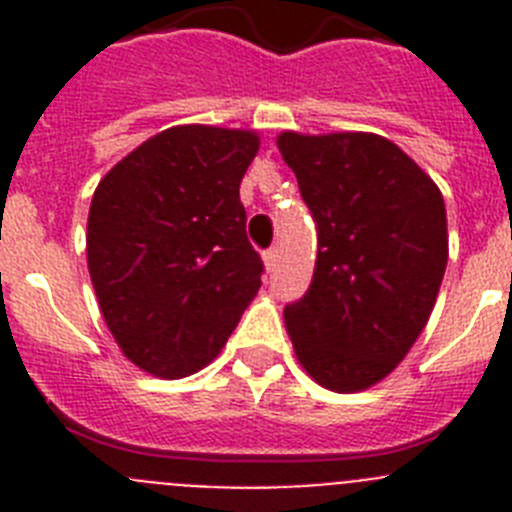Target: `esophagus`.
<instances>
[{
    "label": "esophagus",
    "instance_id": "esophagus-1",
    "mask_svg": "<svg viewBox=\"0 0 512 512\" xmlns=\"http://www.w3.org/2000/svg\"><path fill=\"white\" fill-rule=\"evenodd\" d=\"M261 259H264L266 271H271L274 269V264H277V251H274V248H269V251H264V256H261Z\"/></svg>",
    "mask_w": 512,
    "mask_h": 512
}]
</instances>
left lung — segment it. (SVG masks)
Wrapping results in <instances>:
<instances>
[{
    "label": "left lung",
    "instance_id": "8db88e82",
    "mask_svg": "<svg viewBox=\"0 0 512 512\" xmlns=\"http://www.w3.org/2000/svg\"><path fill=\"white\" fill-rule=\"evenodd\" d=\"M318 223L307 295L284 310L300 366L320 387L364 392L397 369L436 305L449 261L441 189L377 133L277 135Z\"/></svg>",
    "mask_w": 512,
    "mask_h": 512
}]
</instances>
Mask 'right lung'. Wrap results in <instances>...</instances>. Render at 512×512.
<instances>
[{
    "instance_id": "1",
    "label": "right lung",
    "mask_w": 512,
    "mask_h": 512,
    "mask_svg": "<svg viewBox=\"0 0 512 512\" xmlns=\"http://www.w3.org/2000/svg\"><path fill=\"white\" fill-rule=\"evenodd\" d=\"M256 130L174 125L117 161L97 184L87 266L125 359L161 379L210 364L261 287L246 238L241 179Z\"/></svg>"
}]
</instances>
